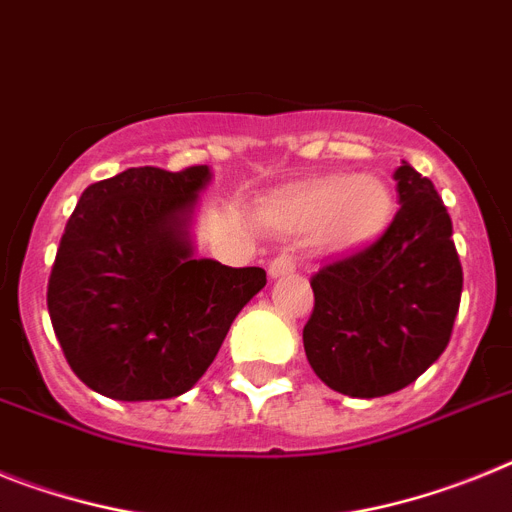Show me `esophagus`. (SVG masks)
Listing matches in <instances>:
<instances>
[{
  "mask_svg": "<svg viewBox=\"0 0 512 512\" xmlns=\"http://www.w3.org/2000/svg\"><path fill=\"white\" fill-rule=\"evenodd\" d=\"M296 268H299L296 257H293V255H278V257H273V260H270L268 273L273 275V278H281V275L296 273Z\"/></svg>",
  "mask_w": 512,
  "mask_h": 512,
  "instance_id": "obj_1",
  "label": "esophagus"
}]
</instances>
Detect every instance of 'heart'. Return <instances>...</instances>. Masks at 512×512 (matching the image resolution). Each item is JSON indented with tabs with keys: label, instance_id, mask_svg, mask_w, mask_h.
I'll return each mask as SVG.
<instances>
[{
	"label": "heart",
	"instance_id": "obj_1",
	"mask_svg": "<svg viewBox=\"0 0 512 512\" xmlns=\"http://www.w3.org/2000/svg\"><path fill=\"white\" fill-rule=\"evenodd\" d=\"M391 206V190L379 177H322L275 198L265 221L286 234L311 231L319 247L345 252L379 237Z\"/></svg>",
	"mask_w": 512,
	"mask_h": 512
}]
</instances>
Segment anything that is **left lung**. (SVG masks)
<instances>
[{
    "instance_id": "left-lung-1",
    "label": "left lung",
    "mask_w": 512,
    "mask_h": 512,
    "mask_svg": "<svg viewBox=\"0 0 512 512\" xmlns=\"http://www.w3.org/2000/svg\"><path fill=\"white\" fill-rule=\"evenodd\" d=\"M399 211L379 239L311 275V368L348 397H386L428 371L451 340L464 270L433 182L402 162Z\"/></svg>"
}]
</instances>
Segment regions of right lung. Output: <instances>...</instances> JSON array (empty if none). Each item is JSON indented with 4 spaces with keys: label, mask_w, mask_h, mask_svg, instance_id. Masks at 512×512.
<instances>
[{
    "label": "right lung",
    "mask_w": 512,
    "mask_h": 512,
    "mask_svg": "<svg viewBox=\"0 0 512 512\" xmlns=\"http://www.w3.org/2000/svg\"><path fill=\"white\" fill-rule=\"evenodd\" d=\"M208 180L206 164L131 167L92 182L66 221L48 314L71 371L102 397L185 394L268 283L262 268L193 257L185 224Z\"/></svg>",
    "instance_id": "add662e5"
}]
</instances>
